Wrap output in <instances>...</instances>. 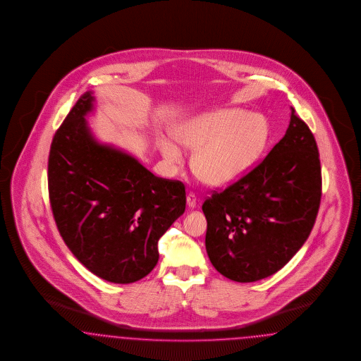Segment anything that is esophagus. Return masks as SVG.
<instances>
[{
    "mask_svg": "<svg viewBox=\"0 0 361 361\" xmlns=\"http://www.w3.org/2000/svg\"><path fill=\"white\" fill-rule=\"evenodd\" d=\"M196 202H197V197H196V195H195V193H188V207H189V208H195V207H196Z\"/></svg>",
    "mask_w": 361,
    "mask_h": 361,
    "instance_id": "esophagus-1",
    "label": "esophagus"
}]
</instances>
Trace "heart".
<instances>
[{
  "label": "heart",
  "mask_w": 361,
  "mask_h": 361,
  "mask_svg": "<svg viewBox=\"0 0 361 361\" xmlns=\"http://www.w3.org/2000/svg\"><path fill=\"white\" fill-rule=\"evenodd\" d=\"M177 142L197 150L192 169L208 185L224 187L239 180L260 159L270 140L266 118L243 109H227L195 116L176 131ZM164 159L177 165L184 154L168 138L159 141Z\"/></svg>",
  "instance_id": "1"
}]
</instances>
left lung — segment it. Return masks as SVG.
Wrapping results in <instances>:
<instances>
[{
	"instance_id": "left-lung-1",
	"label": "left lung",
	"mask_w": 361,
	"mask_h": 361,
	"mask_svg": "<svg viewBox=\"0 0 361 361\" xmlns=\"http://www.w3.org/2000/svg\"><path fill=\"white\" fill-rule=\"evenodd\" d=\"M291 109L283 138L250 172L205 199V248L235 282L281 270L309 238L321 202V164L309 126Z\"/></svg>"
}]
</instances>
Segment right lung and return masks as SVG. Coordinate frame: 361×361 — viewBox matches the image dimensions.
Segmentation results:
<instances>
[{"instance_id":"add662e5","label":"right lung","mask_w":361,"mask_h":361,"mask_svg":"<svg viewBox=\"0 0 361 361\" xmlns=\"http://www.w3.org/2000/svg\"><path fill=\"white\" fill-rule=\"evenodd\" d=\"M92 102V92H85L54 135L49 202L76 259L104 281L133 283L157 264L159 238L185 211V187L99 144L85 118Z\"/></svg>"}]
</instances>
